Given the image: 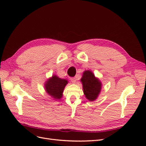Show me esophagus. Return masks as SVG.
Listing matches in <instances>:
<instances>
[{
	"label": "esophagus",
	"instance_id": "34e87169",
	"mask_svg": "<svg viewBox=\"0 0 146 146\" xmlns=\"http://www.w3.org/2000/svg\"><path fill=\"white\" fill-rule=\"evenodd\" d=\"M70 81H71V82H72L73 83H75L76 82V77L70 78Z\"/></svg>",
	"mask_w": 146,
	"mask_h": 146
}]
</instances>
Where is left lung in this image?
Instances as JSON below:
<instances>
[{
	"instance_id": "obj_1",
	"label": "left lung",
	"mask_w": 146,
	"mask_h": 146,
	"mask_svg": "<svg viewBox=\"0 0 146 146\" xmlns=\"http://www.w3.org/2000/svg\"><path fill=\"white\" fill-rule=\"evenodd\" d=\"M82 82L84 94L88 100L94 101L98 97L101 90L102 84L98 78H96L90 70H86L83 74Z\"/></svg>"
}]
</instances>
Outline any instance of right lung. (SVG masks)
Returning <instances> with one entry per match:
<instances>
[{
    "mask_svg": "<svg viewBox=\"0 0 146 146\" xmlns=\"http://www.w3.org/2000/svg\"><path fill=\"white\" fill-rule=\"evenodd\" d=\"M67 83L68 81L65 79H61L56 76H52L45 84L46 92L54 99H60Z\"/></svg>",
    "mask_w": 146,
    "mask_h": 146,
    "instance_id": "obj_1",
    "label": "right lung"
}]
</instances>
